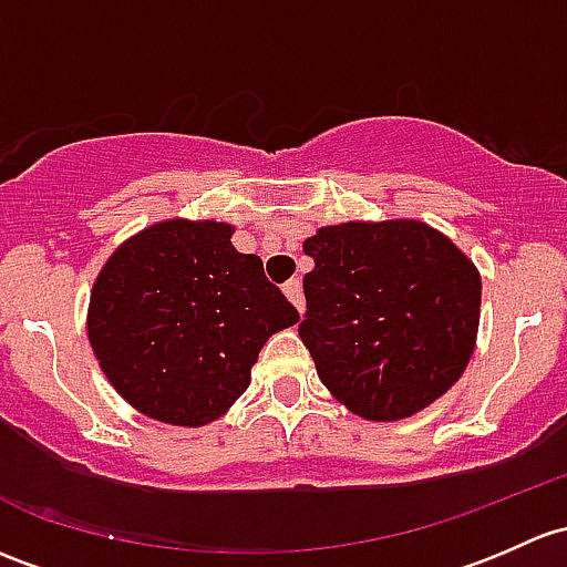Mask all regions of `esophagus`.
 I'll return each mask as SVG.
<instances>
[{
	"instance_id": "obj_1",
	"label": "esophagus",
	"mask_w": 567,
	"mask_h": 567,
	"mask_svg": "<svg viewBox=\"0 0 567 567\" xmlns=\"http://www.w3.org/2000/svg\"><path fill=\"white\" fill-rule=\"evenodd\" d=\"M285 296H288L290 301H293V307L299 309V312H303V290H301V279H288V282L282 285Z\"/></svg>"
}]
</instances>
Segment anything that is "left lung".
<instances>
[{
    "label": "left lung",
    "instance_id": "obj_1",
    "mask_svg": "<svg viewBox=\"0 0 567 567\" xmlns=\"http://www.w3.org/2000/svg\"><path fill=\"white\" fill-rule=\"evenodd\" d=\"M299 337L320 380L355 415L399 421L456 383L473 355L481 277L413 219L344 223L303 241Z\"/></svg>",
    "mask_w": 567,
    "mask_h": 567
}]
</instances>
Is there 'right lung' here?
Segmentation results:
<instances>
[{
    "label": "right lung",
    "mask_w": 567,
    "mask_h": 567,
    "mask_svg": "<svg viewBox=\"0 0 567 567\" xmlns=\"http://www.w3.org/2000/svg\"><path fill=\"white\" fill-rule=\"evenodd\" d=\"M225 223L171 219L124 241L100 271L89 342L111 385L148 419L204 426L247 391L266 339L299 320L258 255Z\"/></svg>",
    "instance_id": "add662e5"
}]
</instances>
